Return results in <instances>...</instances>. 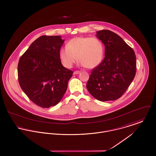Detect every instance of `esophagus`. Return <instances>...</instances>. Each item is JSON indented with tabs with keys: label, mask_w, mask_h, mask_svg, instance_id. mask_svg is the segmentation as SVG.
Returning a JSON list of instances; mask_svg holds the SVG:
<instances>
[{
	"label": "esophagus",
	"mask_w": 156,
	"mask_h": 156,
	"mask_svg": "<svg viewBox=\"0 0 156 156\" xmlns=\"http://www.w3.org/2000/svg\"><path fill=\"white\" fill-rule=\"evenodd\" d=\"M80 73V71H79V70H77V71H74L73 74H79V73Z\"/></svg>",
	"instance_id": "34e87169"
}]
</instances>
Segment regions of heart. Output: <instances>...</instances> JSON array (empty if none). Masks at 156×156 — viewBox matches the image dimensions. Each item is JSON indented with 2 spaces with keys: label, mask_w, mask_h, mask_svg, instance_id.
Returning <instances> with one entry per match:
<instances>
[{
  "label": "heart",
  "mask_w": 156,
  "mask_h": 156,
  "mask_svg": "<svg viewBox=\"0 0 156 156\" xmlns=\"http://www.w3.org/2000/svg\"><path fill=\"white\" fill-rule=\"evenodd\" d=\"M104 54V46L97 37H77L71 39L59 51L62 64L71 68L78 59L82 66L87 69L98 66Z\"/></svg>",
  "instance_id": "1"
}]
</instances>
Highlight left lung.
Returning <instances> with one entry per match:
<instances>
[{"label":"left lung","mask_w":156,"mask_h":156,"mask_svg":"<svg viewBox=\"0 0 156 156\" xmlns=\"http://www.w3.org/2000/svg\"><path fill=\"white\" fill-rule=\"evenodd\" d=\"M97 36L105 45V58L92 70L86 87L95 99L114 101L123 95L135 76L136 55L133 49L113 31L100 30Z\"/></svg>","instance_id":"1"}]
</instances>
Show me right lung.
<instances>
[{
	"mask_svg": "<svg viewBox=\"0 0 156 156\" xmlns=\"http://www.w3.org/2000/svg\"><path fill=\"white\" fill-rule=\"evenodd\" d=\"M60 36H42L20 57L18 79L23 92L42 108L54 106L66 93L73 71L63 67L59 51Z\"/></svg>",
	"mask_w": 156,
	"mask_h": 156,
	"instance_id": "add662e5",
	"label": "right lung"
}]
</instances>
